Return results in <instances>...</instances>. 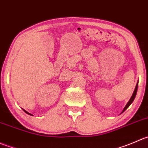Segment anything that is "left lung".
I'll return each instance as SVG.
<instances>
[{"label":"left lung","instance_id":"8db88e82","mask_svg":"<svg viewBox=\"0 0 148 148\" xmlns=\"http://www.w3.org/2000/svg\"><path fill=\"white\" fill-rule=\"evenodd\" d=\"M137 88H138V82H137V85H136V87H135V88H134V92H133V93H132V96H131V98H130V101H128V103H127V105H126V106H125V107L124 108V109H123V111H122V113H123V112H124V111H125L126 109H127V108H128L129 106H130V104H131V103H132V102H133V101H134V98H135V96H136V94H137Z\"/></svg>","mask_w":148,"mask_h":148}]
</instances>
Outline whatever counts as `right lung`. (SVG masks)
Segmentation results:
<instances>
[{"label": "right lung", "instance_id": "obj_1", "mask_svg": "<svg viewBox=\"0 0 148 148\" xmlns=\"http://www.w3.org/2000/svg\"><path fill=\"white\" fill-rule=\"evenodd\" d=\"M23 110H24V112H26V114H29V115H32V114H29V112H26V110H24V109H23Z\"/></svg>", "mask_w": 148, "mask_h": 148}]
</instances>
